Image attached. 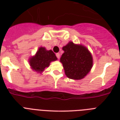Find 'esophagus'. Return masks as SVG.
Instances as JSON below:
<instances>
[{"label": "esophagus", "instance_id": "esophagus-1", "mask_svg": "<svg viewBox=\"0 0 120 120\" xmlns=\"http://www.w3.org/2000/svg\"><path fill=\"white\" fill-rule=\"evenodd\" d=\"M56 57H57V58H58V59H59V58H60V53H56Z\"/></svg>", "mask_w": 120, "mask_h": 120}]
</instances>
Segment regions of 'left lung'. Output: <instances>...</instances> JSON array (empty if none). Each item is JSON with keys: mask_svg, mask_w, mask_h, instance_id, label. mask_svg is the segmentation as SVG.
Instances as JSON below:
<instances>
[{"mask_svg": "<svg viewBox=\"0 0 120 120\" xmlns=\"http://www.w3.org/2000/svg\"><path fill=\"white\" fill-rule=\"evenodd\" d=\"M64 53L60 58L67 77L73 80L83 79L93 66L91 53L85 47L70 41L63 48Z\"/></svg>", "mask_w": 120, "mask_h": 120, "instance_id": "8db88e82", "label": "left lung"}]
</instances>
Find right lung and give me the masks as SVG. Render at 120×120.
Wrapping results in <instances>:
<instances>
[{
    "label": "right lung",
    "mask_w": 120,
    "mask_h": 120,
    "mask_svg": "<svg viewBox=\"0 0 120 120\" xmlns=\"http://www.w3.org/2000/svg\"><path fill=\"white\" fill-rule=\"evenodd\" d=\"M57 60L56 55L52 50H47L44 47H40L35 55L31 57L29 64L34 71L41 73L45 68L50 65L51 62Z\"/></svg>",
    "instance_id": "right-lung-1"
}]
</instances>
